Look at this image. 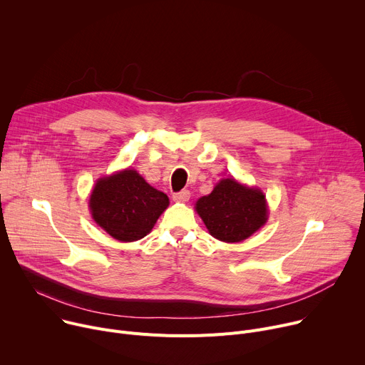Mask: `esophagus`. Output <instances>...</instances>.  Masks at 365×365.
Returning <instances> with one entry per match:
<instances>
[{"label": "esophagus", "instance_id": "obj_1", "mask_svg": "<svg viewBox=\"0 0 365 365\" xmlns=\"http://www.w3.org/2000/svg\"><path fill=\"white\" fill-rule=\"evenodd\" d=\"M190 199V192L189 190H180L178 193H173V200L175 202H187Z\"/></svg>", "mask_w": 365, "mask_h": 365}]
</instances>
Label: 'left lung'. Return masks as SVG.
I'll use <instances>...</instances> for the list:
<instances>
[{
    "instance_id": "8db88e82",
    "label": "left lung",
    "mask_w": 365,
    "mask_h": 365,
    "mask_svg": "<svg viewBox=\"0 0 365 365\" xmlns=\"http://www.w3.org/2000/svg\"><path fill=\"white\" fill-rule=\"evenodd\" d=\"M195 210L210 234L224 242L247 240L269 218L266 195L232 178L222 179L210 195L197 199Z\"/></svg>"
}]
</instances>
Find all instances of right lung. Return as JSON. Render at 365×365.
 I'll return each mask as SVG.
<instances>
[{
	"instance_id": "obj_1",
	"label": "right lung",
	"mask_w": 365,
	"mask_h": 365,
	"mask_svg": "<svg viewBox=\"0 0 365 365\" xmlns=\"http://www.w3.org/2000/svg\"><path fill=\"white\" fill-rule=\"evenodd\" d=\"M168 206V195L150 186L134 169L98 179L89 197L93 221L123 242L145 237Z\"/></svg>"
}]
</instances>
